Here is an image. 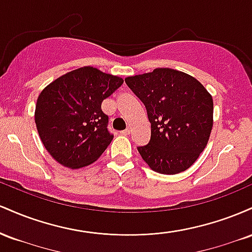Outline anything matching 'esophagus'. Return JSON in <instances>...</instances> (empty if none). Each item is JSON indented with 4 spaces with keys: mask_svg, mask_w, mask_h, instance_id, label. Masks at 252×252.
<instances>
[{
    "mask_svg": "<svg viewBox=\"0 0 252 252\" xmlns=\"http://www.w3.org/2000/svg\"><path fill=\"white\" fill-rule=\"evenodd\" d=\"M130 132H131V129H130L129 126H128V128H126V130H123L122 134H123V135H130Z\"/></svg>",
    "mask_w": 252,
    "mask_h": 252,
    "instance_id": "esophagus-1",
    "label": "esophagus"
}]
</instances>
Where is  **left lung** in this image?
Here are the masks:
<instances>
[{
  "instance_id": "obj_1",
  "label": "left lung",
  "mask_w": 252,
  "mask_h": 252,
  "mask_svg": "<svg viewBox=\"0 0 252 252\" xmlns=\"http://www.w3.org/2000/svg\"><path fill=\"white\" fill-rule=\"evenodd\" d=\"M152 124L147 146L137 150L154 172H185L205 149L213 126V99L194 77L173 68L126 77Z\"/></svg>"
}]
</instances>
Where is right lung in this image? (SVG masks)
I'll list each match as a JSON object with an SVG mask.
<instances>
[{
  "mask_svg": "<svg viewBox=\"0 0 252 252\" xmlns=\"http://www.w3.org/2000/svg\"><path fill=\"white\" fill-rule=\"evenodd\" d=\"M123 79L84 66L57 78L40 92L35 124L46 150L71 169L89 166L112 141L102 102Z\"/></svg>",
  "mask_w": 252,
  "mask_h": 252,
  "instance_id": "add662e5",
  "label": "right lung"
}]
</instances>
